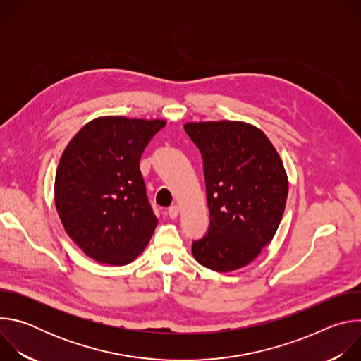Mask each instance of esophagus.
Instances as JSON below:
<instances>
[{
	"label": "esophagus",
	"mask_w": 361,
	"mask_h": 361,
	"mask_svg": "<svg viewBox=\"0 0 361 361\" xmlns=\"http://www.w3.org/2000/svg\"><path fill=\"white\" fill-rule=\"evenodd\" d=\"M167 213H169L170 219H177L178 213H180V207H178V205H171Z\"/></svg>",
	"instance_id": "34e87169"
}]
</instances>
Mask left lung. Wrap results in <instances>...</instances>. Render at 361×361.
<instances>
[{"label":"left lung","instance_id":"obj_1","mask_svg":"<svg viewBox=\"0 0 361 361\" xmlns=\"http://www.w3.org/2000/svg\"><path fill=\"white\" fill-rule=\"evenodd\" d=\"M202 157L209 231L192 241L194 259L219 273L251 263L274 237L288 194L279 152L257 127L241 121L188 123Z\"/></svg>","mask_w":361,"mask_h":361}]
</instances>
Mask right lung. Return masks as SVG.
Here are the masks:
<instances>
[{"label": "right lung", "mask_w": 361, "mask_h": 361, "mask_svg": "<svg viewBox=\"0 0 361 361\" xmlns=\"http://www.w3.org/2000/svg\"><path fill=\"white\" fill-rule=\"evenodd\" d=\"M164 120L101 117L66 147L56 174V205L73 241L98 263L137 259L157 227L140 159Z\"/></svg>", "instance_id": "obj_1"}]
</instances>
